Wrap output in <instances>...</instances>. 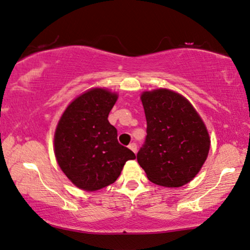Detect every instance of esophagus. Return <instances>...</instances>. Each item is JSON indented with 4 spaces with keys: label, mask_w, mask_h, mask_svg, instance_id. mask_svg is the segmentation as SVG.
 Masks as SVG:
<instances>
[{
    "label": "esophagus",
    "mask_w": 250,
    "mask_h": 250,
    "mask_svg": "<svg viewBox=\"0 0 250 250\" xmlns=\"http://www.w3.org/2000/svg\"><path fill=\"white\" fill-rule=\"evenodd\" d=\"M129 149L132 150V151L136 153L137 152V144H134V142H132V144L129 145Z\"/></svg>",
    "instance_id": "34e87169"
}]
</instances>
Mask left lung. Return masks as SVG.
Returning <instances> with one entry per match:
<instances>
[{
  "mask_svg": "<svg viewBox=\"0 0 250 250\" xmlns=\"http://www.w3.org/2000/svg\"><path fill=\"white\" fill-rule=\"evenodd\" d=\"M146 136L137 153L148 179L164 187H181L193 179L207 159L210 139L187 99L167 89L142 93Z\"/></svg>",
  "mask_w": 250,
  "mask_h": 250,
  "instance_id": "1",
  "label": "left lung"
}]
</instances>
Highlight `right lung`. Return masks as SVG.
<instances>
[{
	"instance_id": "obj_1",
	"label": "right lung",
	"mask_w": 250,
	"mask_h": 250,
	"mask_svg": "<svg viewBox=\"0 0 250 250\" xmlns=\"http://www.w3.org/2000/svg\"><path fill=\"white\" fill-rule=\"evenodd\" d=\"M117 94L92 89L81 94L62 114L54 136L58 164L80 189L94 191L113 184L131 150L118 142V131L108 120Z\"/></svg>"
}]
</instances>
